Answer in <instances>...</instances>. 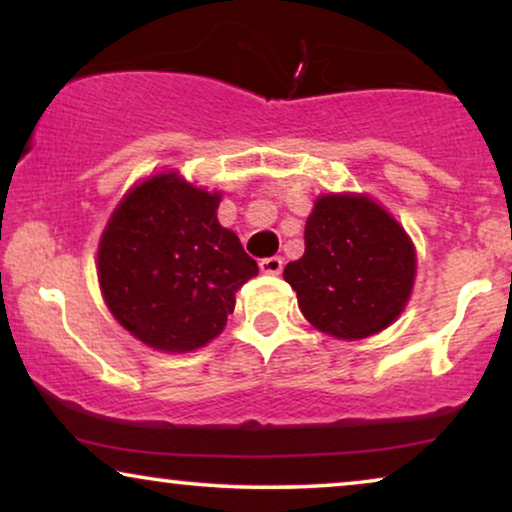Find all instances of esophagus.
I'll list each match as a JSON object with an SVG mask.
<instances>
[{
    "label": "esophagus",
    "instance_id": "34e87169",
    "mask_svg": "<svg viewBox=\"0 0 512 512\" xmlns=\"http://www.w3.org/2000/svg\"><path fill=\"white\" fill-rule=\"evenodd\" d=\"M258 268H261V272H265V275H279L284 268V261L282 256H270V258H263V261L258 263Z\"/></svg>",
    "mask_w": 512,
    "mask_h": 512
}]
</instances>
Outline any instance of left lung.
<instances>
[{
	"instance_id": "obj_1",
	"label": "left lung",
	"mask_w": 512,
	"mask_h": 512,
	"mask_svg": "<svg viewBox=\"0 0 512 512\" xmlns=\"http://www.w3.org/2000/svg\"><path fill=\"white\" fill-rule=\"evenodd\" d=\"M417 256L401 223L368 195L331 193L305 223V254L284 268L300 312L321 333L361 340L394 324Z\"/></svg>"
}]
</instances>
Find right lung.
Listing matches in <instances>:
<instances>
[{
  "mask_svg": "<svg viewBox=\"0 0 512 512\" xmlns=\"http://www.w3.org/2000/svg\"><path fill=\"white\" fill-rule=\"evenodd\" d=\"M221 193L177 172L142 181L121 200L97 249L104 303L125 331L160 352L205 347L235 310L258 265L216 219Z\"/></svg>",
  "mask_w": 512,
  "mask_h": 512,
  "instance_id": "obj_1",
  "label": "right lung"
}]
</instances>
